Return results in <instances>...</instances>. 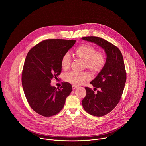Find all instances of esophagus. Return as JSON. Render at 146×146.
Returning a JSON list of instances; mask_svg holds the SVG:
<instances>
[{
	"label": "esophagus",
	"mask_w": 146,
	"mask_h": 146,
	"mask_svg": "<svg viewBox=\"0 0 146 146\" xmlns=\"http://www.w3.org/2000/svg\"><path fill=\"white\" fill-rule=\"evenodd\" d=\"M77 88V86L76 85H72V89H76Z\"/></svg>",
	"instance_id": "34e87169"
}]
</instances>
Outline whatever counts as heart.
I'll list each match as a JSON object with an SVG mask.
<instances>
[{"instance_id": "heart-1", "label": "heart", "mask_w": 146, "mask_h": 146, "mask_svg": "<svg viewBox=\"0 0 146 146\" xmlns=\"http://www.w3.org/2000/svg\"><path fill=\"white\" fill-rule=\"evenodd\" d=\"M76 57L84 62V67L89 69L93 74H98L104 67L106 58L104 54L97 52L96 49L89 44L80 45L75 51ZM71 56L67 52L62 57L61 64L63 70H68L71 66ZM90 74L86 72L71 71L63 75V79L66 82L74 85H80L88 82L90 79Z\"/></svg>"}]
</instances>
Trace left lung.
<instances>
[{"label":"left lung","mask_w":146,"mask_h":146,"mask_svg":"<svg viewBox=\"0 0 146 146\" xmlns=\"http://www.w3.org/2000/svg\"><path fill=\"white\" fill-rule=\"evenodd\" d=\"M82 39L101 46L107 56L104 69L90 83L101 90L95 94L90 88L85 87L86 94L82 101L86 112L95 116H103L116 106L121 97L126 80L123 57L117 46L102 38L88 36Z\"/></svg>","instance_id":"left-lung-1"}]
</instances>
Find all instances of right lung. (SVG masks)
<instances>
[{
	"mask_svg": "<svg viewBox=\"0 0 146 146\" xmlns=\"http://www.w3.org/2000/svg\"><path fill=\"white\" fill-rule=\"evenodd\" d=\"M75 40L48 39L28 52L22 72V84L31 108L38 114L50 117L59 113L71 93V84L62 83L59 88L50 85L60 75L63 54L72 47Z\"/></svg>",
	"mask_w": 146,
	"mask_h": 146,
	"instance_id": "1",
	"label": "right lung"
}]
</instances>
